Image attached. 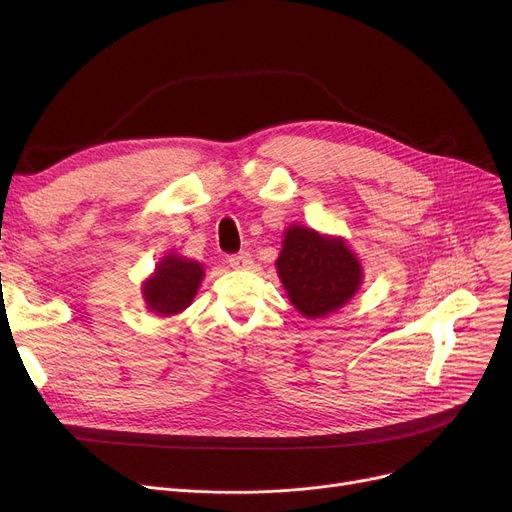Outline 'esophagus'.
<instances>
[{
  "label": "esophagus",
  "instance_id": "obj_1",
  "mask_svg": "<svg viewBox=\"0 0 512 512\" xmlns=\"http://www.w3.org/2000/svg\"><path fill=\"white\" fill-rule=\"evenodd\" d=\"M228 263H230V267H234V270H249V267L253 265V257H251V253L242 251V253L230 255Z\"/></svg>",
  "mask_w": 512,
  "mask_h": 512
}]
</instances>
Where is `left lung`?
Segmentation results:
<instances>
[{
	"label": "left lung",
	"instance_id": "8db88e82",
	"mask_svg": "<svg viewBox=\"0 0 512 512\" xmlns=\"http://www.w3.org/2000/svg\"><path fill=\"white\" fill-rule=\"evenodd\" d=\"M276 270L286 297L307 319L336 313L363 284V265L342 236L301 224L284 230Z\"/></svg>",
	"mask_w": 512,
	"mask_h": 512
}]
</instances>
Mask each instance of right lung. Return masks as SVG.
<instances>
[{
  "instance_id": "right-lung-1",
  "label": "right lung",
  "mask_w": 512,
  "mask_h": 512,
  "mask_svg": "<svg viewBox=\"0 0 512 512\" xmlns=\"http://www.w3.org/2000/svg\"><path fill=\"white\" fill-rule=\"evenodd\" d=\"M203 278L205 270L199 261L170 251L159 259L155 272L143 282V301L159 317L178 315L191 307Z\"/></svg>"
}]
</instances>
